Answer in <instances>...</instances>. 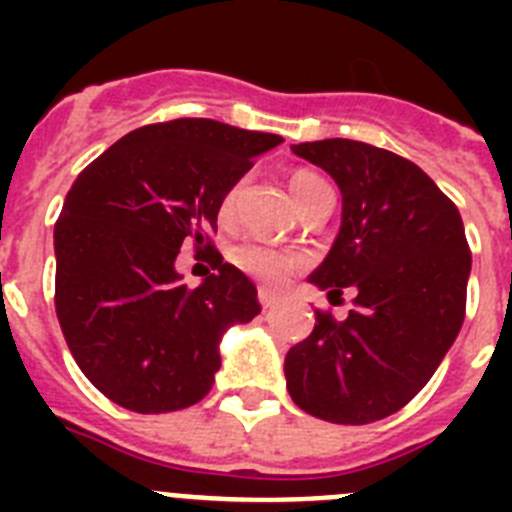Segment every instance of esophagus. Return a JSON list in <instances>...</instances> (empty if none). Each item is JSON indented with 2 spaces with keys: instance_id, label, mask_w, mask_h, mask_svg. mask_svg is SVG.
I'll return each instance as SVG.
<instances>
[{
  "instance_id": "esophagus-1",
  "label": "esophagus",
  "mask_w": 512,
  "mask_h": 512,
  "mask_svg": "<svg viewBox=\"0 0 512 512\" xmlns=\"http://www.w3.org/2000/svg\"><path fill=\"white\" fill-rule=\"evenodd\" d=\"M259 302H261V307H264V310H269V307L279 305V297L274 295V292H271V289L259 287Z\"/></svg>"
}]
</instances>
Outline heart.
Listing matches in <instances>:
<instances>
[{
  "mask_svg": "<svg viewBox=\"0 0 512 512\" xmlns=\"http://www.w3.org/2000/svg\"><path fill=\"white\" fill-rule=\"evenodd\" d=\"M328 187V184L320 179L318 174L312 171H297L292 179H289V189H292V197H295L297 207L315 194L318 189ZM238 194H241V184H235L233 189H228V194L220 202V220H230L235 212V205H238ZM233 264L241 271L251 274V277L261 279V282L269 284H282L284 279L297 269L300 264V256L292 251H282V248L266 246V243L259 241H246L241 246H235L233 253H230Z\"/></svg>",
  "mask_w": 512,
  "mask_h": 512,
  "instance_id": "1",
  "label": "heart"
}]
</instances>
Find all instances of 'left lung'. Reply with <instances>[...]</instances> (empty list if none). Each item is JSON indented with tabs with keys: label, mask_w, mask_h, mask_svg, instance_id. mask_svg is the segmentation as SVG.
I'll return each instance as SVG.
<instances>
[{
	"label": "left lung",
	"mask_w": 512,
	"mask_h": 512,
	"mask_svg": "<svg viewBox=\"0 0 512 512\" xmlns=\"http://www.w3.org/2000/svg\"><path fill=\"white\" fill-rule=\"evenodd\" d=\"M341 189V230L307 282L356 292L284 359L289 397L315 418L364 425L423 390L464 323L472 253L454 202L408 158L359 140L297 143Z\"/></svg>",
	"instance_id": "obj_1"
}]
</instances>
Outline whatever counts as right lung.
I'll use <instances>...</instances> for the list:
<instances>
[{"label":"right lung","mask_w":512,"mask_h":512,"mask_svg":"<svg viewBox=\"0 0 512 512\" xmlns=\"http://www.w3.org/2000/svg\"><path fill=\"white\" fill-rule=\"evenodd\" d=\"M282 143L205 117L146 125L76 176L53 230L56 315L84 377L120 408L171 413L200 402L220 341L261 312L256 287L212 248L220 202ZM216 269L200 288L175 271L182 245Z\"/></svg>","instance_id":"1"}]
</instances>
